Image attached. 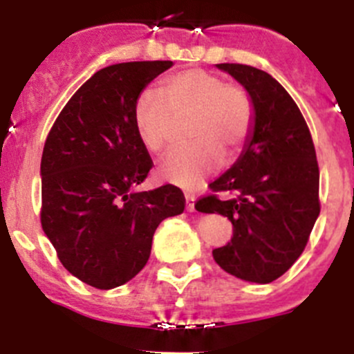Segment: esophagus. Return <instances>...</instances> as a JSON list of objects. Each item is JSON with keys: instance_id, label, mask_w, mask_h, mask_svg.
Returning a JSON list of instances; mask_svg holds the SVG:
<instances>
[{"instance_id": "obj_1", "label": "esophagus", "mask_w": 354, "mask_h": 354, "mask_svg": "<svg viewBox=\"0 0 354 354\" xmlns=\"http://www.w3.org/2000/svg\"><path fill=\"white\" fill-rule=\"evenodd\" d=\"M185 200H187V210H188V212H195V197H192V195H187Z\"/></svg>"}]
</instances>
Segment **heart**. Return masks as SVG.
<instances>
[{"instance_id": "heart-1", "label": "heart", "mask_w": 354, "mask_h": 354, "mask_svg": "<svg viewBox=\"0 0 354 354\" xmlns=\"http://www.w3.org/2000/svg\"><path fill=\"white\" fill-rule=\"evenodd\" d=\"M154 91H144L133 106V127L142 145L160 152L167 145L174 120L188 123L192 144L171 152L160 162L162 180L195 188L217 171L223 157L240 154L253 124L248 92L210 71L192 68L164 78Z\"/></svg>"}]
</instances>
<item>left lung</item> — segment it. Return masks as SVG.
I'll list each match as a JSON object with an SVG mask.
<instances>
[{
    "label": "left lung",
    "mask_w": 354,
    "mask_h": 354,
    "mask_svg": "<svg viewBox=\"0 0 354 354\" xmlns=\"http://www.w3.org/2000/svg\"><path fill=\"white\" fill-rule=\"evenodd\" d=\"M216 66L248 92L253 124L236 162L210 183L226 197L210 195L195 207L233 224L230 243L212 250L217 266L267 284L298 260L320 214L315 147L305 118L276 78L238 63Z\"/></svg>",
    "instance_id": "obj_1"
}]
</instances>
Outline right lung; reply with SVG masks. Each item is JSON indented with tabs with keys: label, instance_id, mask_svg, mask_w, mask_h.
Instances as JSON below:
<instances>
[{
	"label": "right lung",
	"instance_id": "obj_1",
	"mask_svg": "<svg viewBox=\"0 0 354 354\" xmlns=\"http://www.w3.org/2000/svg\"><path fill=\"white\" fill-rule=\"evenodd\" d=\"M173 62H131L92 75L53 124L41 159V223L63 267L82 283L113 289L151 257L152 236L185 209L180 188H135L152 159L133 127V106Z\"/></svg>",
	"mask_w": 354,
	"mask_h": 354
}]
</instances>
